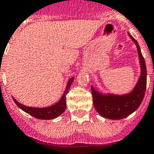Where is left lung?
Returning a JSON list of instances; mask_svg holds the SVG:
<instances>
[{"mask_svg":"<svg viewBox=\"0 0 154 154\" xmlns=\"http://www.w3.org/2000/svg\"><path fill=\"white\" fill-rule=\"evenodd\" d=\"M129 35L136 43L141 65V75L133 91L129 94L122 96L112 94L103 95L91 87L94 106L101 116L109 119H122L132 114L138 109L145 95L146 88V67L145 60L142 55L137 41L131 35L129 34Z\"/></svg>","mask_w":154,"mask_h":154,"instance_id":"1","label":"left lung"}]
</instances>
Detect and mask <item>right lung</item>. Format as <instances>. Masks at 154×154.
<instances>
[{
  "mask_svg": "<svg viewBox=\"0 0 154 154\" xmlns=\"http://www.w3.org/2000/svg\"><path fill=\"white\" fill-rule=\"evenodd\" d=\"M73 79H74L73 77L69 79L67 85H66V90L64 91L63 95L62 96L59 102H57L56 105H53V106L48 107V108H42V109L32 108V107H28L21 105V104H20L19 102L16 101L14 98H13V100H14L16 105H18V108H20L24 112H27L28 114L33 116V117L39 119H55V118H57V116L62 114L66 109V94L68 93L69 88L71 86Z\"/></svg>",
  "mask_w": 154,
  "mask_h": 154,
  "instance_id": "obj_1",
  "label": "right lung"
}]
</instances>
